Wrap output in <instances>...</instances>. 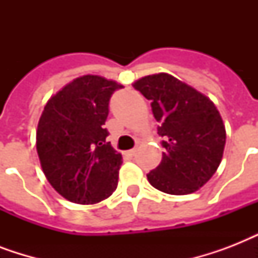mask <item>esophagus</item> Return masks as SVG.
Listing matches in <instances>:
<instances>
[{
    "label": "esophagus",
    "mask_w": 258,
    "mask_h": 258,
    "mask_svg": "<svg viewBox=\"0 0 258 258\" xmlns=\"http://www.w3.org/2000/svg\"><path fill=\"white\" fill-rule=\"evenodd\" d=\"M135 154H137V150L133 149V150H128V151L125 153V155H127L128 158H133V157H135Z\"/></svg>",
    "instance_id": "1"
}]
</instances>
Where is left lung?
<instances>
[{
    "label": "left lung",
    "mask_w": 258,
    "mask_h": 258,
    "mask_svg": "<svg viewBox=\"0 0 258 258\" xmlns=\"http://www.w3.org/2000/svg\"><path fill=\"white\" fill-rule=\"evenodd\" d=\"M147 100L165 153L147 179L172 196L197 191L217 171L224 154V121L210 99L171 75L146 76L134 83Z\"/></svg>",
    "instance_id": "8db88e82"
}]
</instances>
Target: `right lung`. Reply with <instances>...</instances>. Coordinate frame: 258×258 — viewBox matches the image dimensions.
I'll return each mask as SVG.
<instances>
[{
	"instance_id": "right-lung-1",
	"label": "right lung",
	"mask_w": 258,
	"mask_h": 258,
	"mask_svg": "<svg viewBox=\"0 0 258 258\" xmlns=\"http://www.w3.org/2000/svg\"><path fill=\"white\" fill-rule=\"evenodd\" d=\"M123 86L100 76L75 79L48 100L36 134L42 171L75 204H96L117 186L121 155L105 142L109 99Z\"/></svg>"
}]
</instances>
